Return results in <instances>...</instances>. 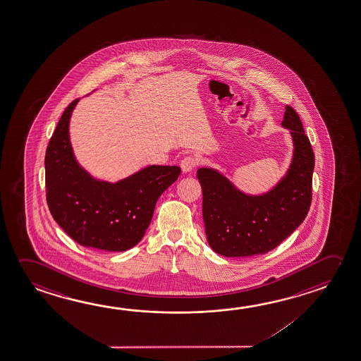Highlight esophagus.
Returning <instances> with one entry per match:
<instances>
[{
    "instance_id": "34e87169",
    "label": "esophagus",
    "mask_w": 361,
    "mask_h": 361,
    "mask_svg": "<svg viewBox=\"0 0 361 361\" xmlns=\"http://www.w3.org/2000/svg\"><path fill=\"white\" fill-rule=\"evenodd\" d=\"M197 165V159H196L195 156H186V157H183V161H181V170H183V173H188V172L192 171L194 169H195V166Z\"/></svg>"
}]
</instances>
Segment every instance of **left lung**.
<instances>
[{
	"label": "left lung",
	"instance_id": "8db88e82",
	"mask_svg": "<svg viewBox=\"0 0 361 361\" xmlns=\"http://www.w3.org/2000/svg\"><path fill=\"white\" fill-rule=\"evenodd\" d=\"M281 126L290 130L293 154L286 175L264 194L243 192L212 167L197 170L205 234L215 253L229 258L264 255L306 218L312 200L314 154L292 106H286Z\"/></svg>",
	"mask_w": 361,
	"mask_h": 361
}]
</instances>
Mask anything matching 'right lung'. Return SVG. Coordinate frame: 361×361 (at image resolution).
<instances>
[{"mask_svg":"<svg viewBox=\"0 0 361 361\" xmlns=\"http://www.w3.org/2000/svg\"><path fill=\"white\" fill-rule=\"evenodd\" d=\"M79 99L63 113L45 154L47 201L54 220L83 247L124 252L141 242L161 194L178 180V166L149 165L117 183L93 178L79 165L69 123Z\"/></svg>","mask_w":361,"mask_h":361,"instance_id":"right-lung-1","label":"right lung"}]
</instances>
